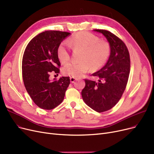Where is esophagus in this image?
<instances>
[{
  "label": "esophagus",
  "instance_id": "1",
  "mask_svg": "<svg viewBox=\"0 0 154 154\" xmlns=\"http://www.w3.org/2000/svg\"><path fill=\"white\" fill-rule=\"evenodd\" d=\"M70 82H71V83H73L75 81H77V79L75 78V77H71L70 78Z\"/></svg>",
  "mask_w": 154,
  "mask_h": 154
}]
</instances>
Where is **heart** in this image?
<instances>
[{"label": "heart", "mask_w": 154, "mask_h": 154, "mask_svg": "<svg viewBox=\"0 0 154 154\" xmlns=\"http://www.w3.org/2000/svg\"><path fill=\"white\" fill-rule=\"evenodd\" d=\"M69 45L73 50L82 51L79 63H69L62 69L66 75L79 78L89 69L93 72L99 70L104 65L111 53V45L105 40L89 32L81 31L73 35L69 40ZM57 57L62 63L70 59V50L65 42H62L57 49Z\"/></svg>", "instance_id": "obj_1"}]
</instances>
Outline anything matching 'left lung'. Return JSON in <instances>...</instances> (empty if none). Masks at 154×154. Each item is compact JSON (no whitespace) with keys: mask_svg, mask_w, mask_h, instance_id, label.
Instances as JSON below:
<instances>
[{"mask_svg":"<svg viewBox=\"0 0 154 154\" xmlns=\"http://www.w3.org/2000/svg\"><path fill=\"white\" fill-rule=\"evenodd\" d=\"M101 32L111 45L110 56L106 64L91 75L97 82L85 79L81 94L85 104L92 109L102 112L113 108L121 99L128 81L130 71V53L122 40L111 32L94 29Z\"/></svg>","mask_w":154,"mask_h":154,"instance_id":"8db88e82","label":"left lung"}]
</instances>
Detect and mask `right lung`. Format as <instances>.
Masks as SVG:
<instances>
[{"instance_id":"right-lung-1","label":"right lung","mask_w":154,"mask_h":154,"mask_svg":"<svg viewBox=\"0 0 154 154\" xmlns=\"http://www.w3.org/2000/svg\"><path fill=\"white\" fill-rule=\"evenodd\" d=\"M70 34L60 31H46L33 38L24 50L22 60L24 84L32 100L39 108L50 110L64 99L70 84L69 77L50 81L51 73L58 75L60 62L58 46Z\"/></svg>"}]
</instances>
